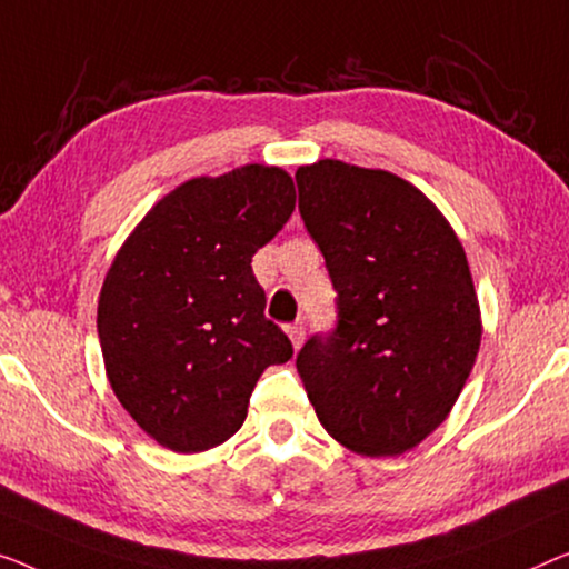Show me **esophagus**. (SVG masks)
<instances>
[{"label": "esophagus", "mask_w": 569, "mask_h": 569, "mask_svg": "<svg viewBox=\"0 0 569 569\" xmlns=\"http://www.w3.org/2000/svg\"><path fill=\"white\" fill-rule=\"evenodd\" d=\"M286 335H288V339H291V345H293V350H299V347L303 345V325L299 321V325H288L286 327Z\"/></svg>", "instance_id": "34e87169"}]
</instances>
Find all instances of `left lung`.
<instances>
[{"mask_svg":"<svg viewBox=\"0 0 569 569\" xmlns=\"http://www.w3.org/2000/svg\"><path fill=\"white\" fill-rule=\"evenodd\" d=\"M299 209L339 307L296 370L327 435L355 455L421 445L462 393L482 337L460 237L401 176L321 158L299 166Z\"/></svg>","mask_w":569,"mask_h":569,"instance_id":"obj_1","label":"left lung"}]
</instances>
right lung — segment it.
Returning <instances> with one entry per match:
<instances>
[{"instance_id": "right-lung-1", "label": "right lung", "mask_w": 569, "mask_h": 569, "mask_svg": "<svg viewBox=\"0 0 569 569\" xmlns=\"http://www.w3.org/2000/svg\"><path fill=\"white\" fill-rule=\"evenodd\" d=\"M293 207V178L278 166L197 176L152 203L117 250L97 307L101 358L124 411L160 447L227 442L262 370L291 360L250 262Z\"/></svg>"}]
</instances>
